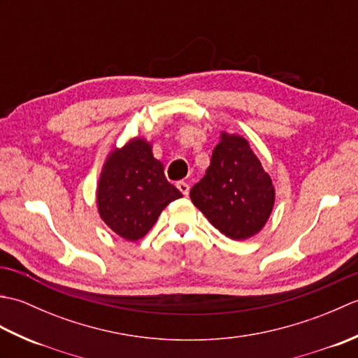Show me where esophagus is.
<instances>
[{
	"label": "esophagus",
	"instance_id": "esophagus-1",
	"mask_svg": "<svg viewBox=\"0 0 358 358\" xmlns=\"http://www.w3.org/2000/svg\"><path fill=\"white\" fill-rule=\"evenodd\" d=\"M177 187L180 189V192L183 194L185 196H187V195H189V185L186 183V181H178V183H177Z\"/></svg>",
	"mask_w": 358,
	"mask_h": 358
}]
</instances>
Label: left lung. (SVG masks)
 Returning <instances> with one entry per match:
<instances>
[{
  "instance_id": "8db88e82",
  "label": "left lung",
  "mask_w": 358,
  "mask_h": 358,
  "mask_svg": "<svg viewBox=\"0 0 358 358\" xmlns=\"http://www.w3.org/2000/svg\"><path fill=\"white\" fill-rule=\"evenodd\" d=\"M191 200L226 237L246 240L268 222L275 191L249 143L223 132L206 175L191 189Z\"/></svg>"
}]
</instances>
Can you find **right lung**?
Wrapping results in <instances>:
<instances>
[{"label": "right lung", "mask_w": 358, "mask_h": 358, "mask_svg": "<svg viewBox=\"0 0 358 358\" xmlns=\"http://www.w3.org/2000/svg\"><path fill=\"white\" fill-rule=\"evenodd\" d=\"M183 196L166 180L152 146L134 138L106 159L96 189L103 222L124 240L143 238L171 201Z\"/></svg>", "instance_id": "obj_1"}]
</instances>
